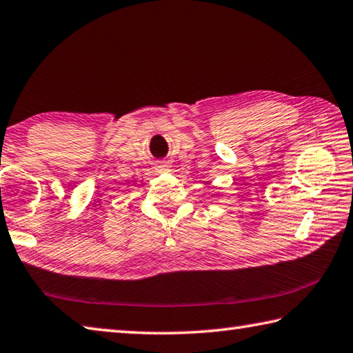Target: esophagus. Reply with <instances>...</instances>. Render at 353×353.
Instances as JSON below:
<instances>
[{
  "label": "esophagus",
  "mask_w": 353,
  "mask_h": 353,
  "mask_svg": "<svg viewBox=\"0 0 353 353\" xmlns=\"http://www.w3.org/2000/svg\"><path fill=\"white\" fill-rule=\"evenodd\" d=\"M156 168H157L159 171L168 170V168H170V163H168V162H163V160H162V162H157V163H156Z\"/></svg>",
  "instance_id": "34e87169"
}]
</instances>
